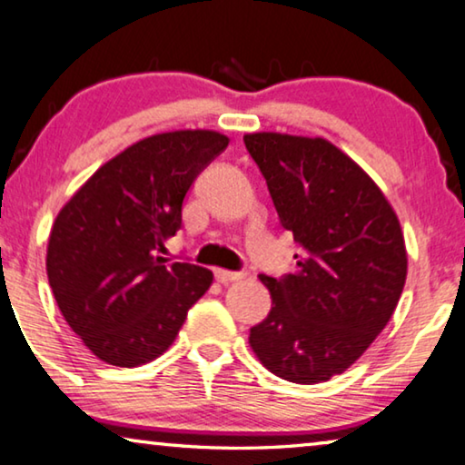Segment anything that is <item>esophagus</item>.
<instances>
[{"mask_svg": "<svg viewBox=\"0 0 465 465\" xmlns=\"http://www.w3.org/2000/svg\"><path fill=\"white\" fill-rule=\"evenodd\" d=\"M215 279H217L219 283H232V282H238V279H244V272L217 269V271H215Z\"/></svg>", "mask_w": 465, "mask_h": 465, "instance_id": "1", "label": "esophagus"}]
</instances>
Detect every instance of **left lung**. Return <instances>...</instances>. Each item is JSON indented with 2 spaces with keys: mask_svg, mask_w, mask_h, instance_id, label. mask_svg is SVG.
Segmentation results:
<instances>
[{
  "mask_svg": "<svg viewBox=\"0 0 465 465\" xmlns=\"http://www.w3.org/2000/svg\"><path fill=\"white\" fill-rule=\"evenodd\" d=\"M244 143L283 230L302 246L296 272L259 275L272 304L250 329V348L275 377L325 382L348 371L395 312L408 275L400 219L327 138L252 132Z\"/></svg>",
  "mask_w": 465,
  "mask_h": 465,
  "instance_id": "left-lung-1",
  "label": "left lung"
}]
</instances>
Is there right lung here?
<instances>
[{"label": "right lung", "instance_id": "add662e5", "mask_svg": "<svg viewBox=\"0 0 465 465\" xmlns=\"http://www.w3.org/2000/svg\"><path fill=\"white\" fill-rule=\"evenodd\" d=\"M230 144L215 130H173L117 153L57 213L47 277L64 319L103 362L143 366L175 341L213 283L209 269L159 256L182 227L196 175Z\"/></svg>", "mask_w": 465, "mask_h": 465}]
</instances>
